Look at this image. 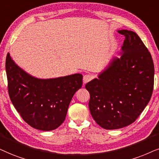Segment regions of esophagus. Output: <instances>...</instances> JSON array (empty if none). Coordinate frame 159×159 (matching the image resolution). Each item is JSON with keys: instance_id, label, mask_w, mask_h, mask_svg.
I'll return each mask as SVG.
<instances>
[{"instance_id": "obj_1", "label": "esophagus", "mask_w": 159, "mask_h": 159, "mask_svg": "<svg viewBox=\"0 0 159 159\" xmlns=\"http://www.w3.org/2000/svg\"><path fill=\"white\" fill-rule=\"evenodd\" d=\"M92 79V76L91 75H89V74H86V75H84L83 78L84 84H86V83H88V82H89Z\"/></svg>"}]
</instances>
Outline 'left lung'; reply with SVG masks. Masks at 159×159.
<instances>
[{
  "instance_id": "obj_1",
  "label": "left lung",
  "mask_w": 159,
  "mask_h": 159,
  "mask_svg": "<svg viewBox=\"0 0 159 159\" xmlns=\"http://www.w3.org/2000/svg\"><path fill=\"white\" fill-rule=\"evenodd\" d=\"M125 36L120 57H113L106 68L86 84L90 94L91 115L105 129L132 124L151 98L154 65L151 53L134 32L121 30Z\"/></svg>"
}]
</instances>
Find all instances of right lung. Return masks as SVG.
Returning a JSON list of instances; mask_svg holds the SVG:
<instances>
[{
    "label": "right lung",
    "mask_w": 159,
    "mask_h": 159,
    "mask_svg": "<svg viewBox=\"0 0 159 159\" xmlns=\"http://www.w3.org/2000/svg\"><path fill=\"white\" fill-rule=\"evenodd\" d=\"M8 91L12 104L27 124L52 131L64 122L73 95L83 83V75L41 79L20 68L8 53L6 60Z\"/></svg>",
    "instance_id": "1"
}]
</instances>
